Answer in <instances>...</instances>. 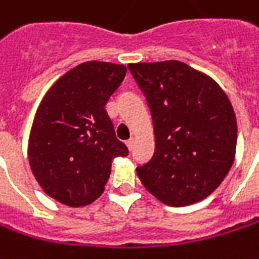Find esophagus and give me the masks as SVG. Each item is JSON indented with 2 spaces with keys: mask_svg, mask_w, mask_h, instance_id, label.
I'll use <instances>...</instances> for the list:
<instances>
[{
  "mask_svg": "<svg viewBox=\"0 0 259 259\" xmlns=\"http://www.w3.org/2000/svg\"><path fill=\"white\" fill-rule=\"evenodd\" d=\"M133 144H135V139H129V140L126 142V146H127V149H129V150L133 149Z\"/></svg>",
  "mask_w": 259,
  "mask_h": 259,
  "instance_id": "obj_1",
  "label": "esophagus"
}]
</instances>
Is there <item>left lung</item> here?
I'll return each mask as SVG.
<instances>
[{
	"label": "left lung",
	"mask_w": 259,
	"mask_h": 259,
	"mask_svg": "<svg viewBox=\"0 0 259 259\" xmlns=\"http://www.w3.org/2000/svg\"><path fill=\"white\" fill-rule=\"evenodd\" d=\"M150 109L153 157L137 167L161 203L184 207L208 197L233 166L237 119L223 89L179 61L129 63Z\"/></svg>",
	"instance_id": "8db88e82"
}]
</instances>
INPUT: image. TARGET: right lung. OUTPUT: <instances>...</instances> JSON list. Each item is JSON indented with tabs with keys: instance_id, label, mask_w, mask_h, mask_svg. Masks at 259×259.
Segmentation results:
<instances>
[{
	"instance_id": "add662e5",
	"label": "right lung",
	"mask_w": 259,
	"mask_h": 259,
	"mask_svg": "<svg viewBox=\"0 0 259 259\" xmlns=\"http://www.w3.org/2000/svg\"><path fill=\"white\" fill-rule=\"evenodd\" d=\"M124 75L123 65L80 63L44 96L28 159L39 186L59 203L80 207L95 201L109 180L112 160L129 154L105 109Z\"/></svg>"
}]
</instances>
